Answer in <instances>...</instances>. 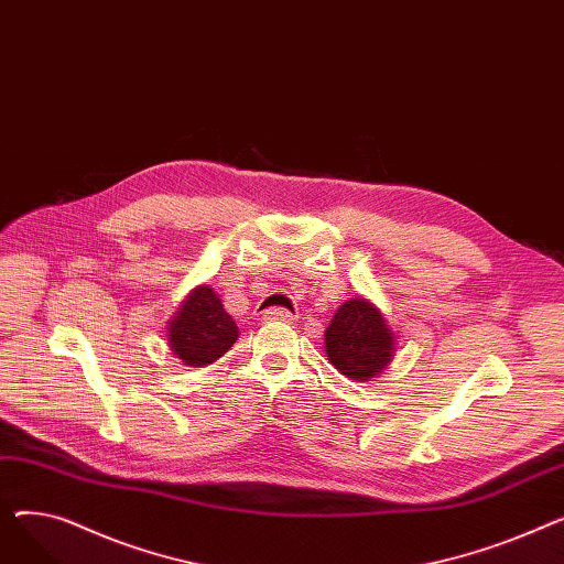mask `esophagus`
I'll return each instance as SVG.
<instances>
[{
    "instance_id": "34e87169",
    "label": "esophagus",
    "mask_w": 564,
    "mask_h": 564,
    "mask_svg": "<svg viewBox=\"0 0 564 564\" xmlns=\"http://www.w3.org/2000/svg\"><path fill=\"white\" fill-rule=\"evenodd\" d=\"M262 319H267V322H290L292 313L285 311V308H270V311L262 313Z\"/></svg>"
}]
</instances>
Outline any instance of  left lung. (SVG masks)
<instances>
[{
	"instance_id": "left-lung-1",
	"label": "left lung",
	"mask_w": 564,
	"mask_h": 564,
	"mask_svg": "<svg viewBox=\"0 0 564 564\" xmlns=\"http://www.w3.org/2000/svg\"><path fill=\"white\" fill-rule=\"evenodd\" d=\"M398 336L383 313L366 297L345 302L324 332L329 364L354 381H372L395 359Z\"/></svg>"
}]
</instances>
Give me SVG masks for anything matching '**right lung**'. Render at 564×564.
Here are the masks:
<instances>
[{
  "instance_id": "right-lung-1",
  "label": "right lung",
  "mask_w": 564,
  "mask_h": 564,
  "mask_svg": "<svg viewBox=\"0 0 564 564\" xmlns=\"http://www.w3.org/2000/svg\"><path fill=\"white\" fill-rule=\"evenodd\" d=\"M240 338V329L226 313L210 285H196L166 322V340L175 359L187 368L210 366Z\"/></svg>"
}]
</instances>
